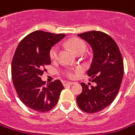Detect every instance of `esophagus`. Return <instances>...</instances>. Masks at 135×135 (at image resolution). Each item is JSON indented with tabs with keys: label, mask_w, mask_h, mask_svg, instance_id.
I'll return each mask as SVG.
<instances>
[{
	"label": "esophagus",
	"mask_w": 135,
	"mask_h": 135,
	"mask_svg": "<svg viewBox=\"0 0 135 135\" xmlns=\"http://www.w3.org/2000/svg\"><path fill=\"white\" fill-rule=\"evenodd\" d=\"M74 83H75L74 82H69V81H64V82H63V84H64V86H71V85H73Z\"/></svg>",
	"instance_id": "1"
}]
</instances>
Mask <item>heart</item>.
<instances>
[{"mask_svg":"<svg viewBox=\"0 0 135 135\" xmlns=\"http://www.w3.org/2000/svg\"><path fill=\"white\" fill-rule=\"evenodd\" d=\"M68 46L72 49V51L75 52V54H79L83 53L86 49V44L82 40L79 38H71L68 41ZM59 52V47L57 46H52L49 52V57L52 60H55L57 58ZM66 75L68 78H72L74 76L73 71L71 70H68L66 71Z\"/></svg>","mask_w":135,"mask_h":135,"instance_id":"b5f03b06","label":"heart"}]
</instances>
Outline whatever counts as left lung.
Wrapping results in <instances>:
<instances>
[{
	"mask_svg": "<svg viewBox=\"0 0 135 135\" xmlns=\"http://www.w3.org/2000/svg\"><path fill=\"white\" fill-rule=\"evenodd\" d=\"M90 45L93 59L87 71L96 86L81 83L83 91L77 97L79 108L87 113H95L109 106L117 96L123 77V57L116 42L107 34L91 31L78 34Z\"/></svg>",
	"mask_w": 135,
	"mask_h": 135,
	"instance_id": "left-lung-1",
	"label": "left lung"
}]
</instances>
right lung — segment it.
<instances>
[{
	"label": "right lung",
	"instance_id": "add662e5",
	"mask_svg": "<svg viewBox=\"0 0 135 135\" xmlns=\"http://www.w3.org/2000/svg\"><path fill=\"white\" fill-rule=\"evenodd\" d=\"M66 36L35 31L17 46L12 62L14 86L23 104L36 112H44L57 104L64 86L59 80L46 84L41 76L50 65V49Z\"/></svg>",
	"mask_w": 135,
	"mask_h": 135
}]
</instances>
